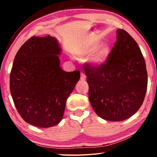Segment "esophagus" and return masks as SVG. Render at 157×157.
<instances>
[{"mask_svg": "<svg viewBox=\"0 0 157 157\" xmlns=\"http://www.w3.org/2000/svg\"><path fill=\"white\" fill-rule=\"evenodd\" d=\"M86 75H85V74L84 73H81V78H80V79L82 81H84L85 79H86Z\"/></svg>", "mask_w": 157, "mask_h": 157, "instance_id": "esophagus-1", "label": "esophagus"}]
</instances>
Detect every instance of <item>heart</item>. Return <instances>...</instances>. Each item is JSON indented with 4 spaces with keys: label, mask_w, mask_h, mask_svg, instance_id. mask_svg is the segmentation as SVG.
I'll list each match as a JSON object with an SVG mask.
<instances>
[{
    "label": "heart",
    "mask_w": 157,
    "mask_h": 157,
    "mask_svg": "<svg viewBox=\"0 0 157 157\" xmlns=\"http://www.w3.org/2000/svg\"><path fill=\"white\" fill-rule=\"evenodd\" d=\"M111 53V47L107 42L100 44V41L93 40L86 44L78 56L84 58L90 56L87 59L90 65L94 67H100L107 62Z\"/></svg>",
    "instance_id": "b5f03b06"
}]
</instances>
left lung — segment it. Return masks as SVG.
Here are the masks:
<instances>
[{
  "mask_svg": "<svg viewBox=\"0 0 157 157\" xmlns=\"http://www.w3.org/2000/svg\"><path fill=\"white\" fill-rule=\"evenodd\" d=\"M117 40L104 65L84 66L89 98L98 116L122 121L139 109L145 96L147 73L136 41L124 30H116Z\"/></svg>",
  "mask_w": 157,
  "mask_h": 157,
  "instance_id": "obj_1",
  "label": "left lung"
}]
</instances>
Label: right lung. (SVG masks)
Returning <instances> with one entry per match:
<instances>
[{
	"instance_id": "right-lung-1",
	"label": "right lung",
	"mask_w": 157,
	"mask_h": 157,
	"mask_svg": "<svg viewBox=\"0 0 157 157\" xmlns=\"http://www.w3.org/2000/svg\"><path fill=\"white\" fill-rule=\"evenodd\" d=\"M62 54L55 37L33 36L16 55L10 88L14 105L26 123L47 128L62 120L66 102L80 78L78 71L60 67Z\"/></svg>"
}]
</instances>
